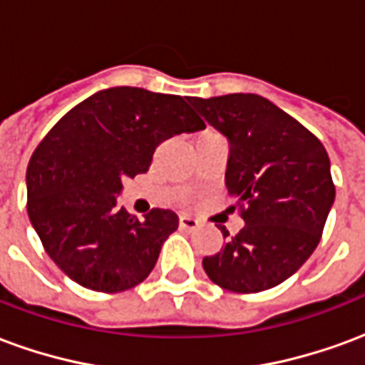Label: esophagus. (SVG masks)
<instances>
[{
  "instance_id": "1",
  "label": "esophagus",
  "mask_w": 365,
  "mask_h": 365,
  "mask_svg": "<svg viewBox=\"0 0 365 365\" xmlns=\"http://www.w3.org/2000/svg\"><path fill=\"white\" fill-rule=\"evenodd\" d=\"M180 227H182V229H197L199 221L197 219H193V217H190V215H182V217H180Z\"/></svg>"
}]
</instances>
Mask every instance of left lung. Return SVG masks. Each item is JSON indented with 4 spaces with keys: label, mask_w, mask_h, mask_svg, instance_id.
<instances>
[{
    "label": "left lung",
    "mask_w": 365,
    "mask_h": 365,
    "mask_svg": "<svg viewBox=\"0 0 365 365\" xmlns=\"http://www.w3.org/2000/svg\"><path fill=\"white\" fill-rule=\"evenodd\" d=\"M191 107L229 138L225 183L245 227L221 252L203 258L219 287L258 293L295 274L321 240L334 203L330 160L321 140L256 93L190 97Z\"/></svg>",
    "instance_id": "1"
}]
</instances>
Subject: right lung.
<instances>
[{"instance_id":"obj_1","label":"right lung","mask_w":365,"mask_h":365,"mask_svg":"<svg viewBox=\"0 0 365 365\" xmlns=\"http://www.w3.org/2000/svg\"><path fill=\"white\" fill-rule=\"evenodd\" d=\"M203 128L182 96L128 86L70 109L27 168L29 219L52 262L91 291L119 293L144 282L180 221L170 209L138 221L119 205L123 178L148 172L166 138Z\"/></svg>"}]
</instances>
